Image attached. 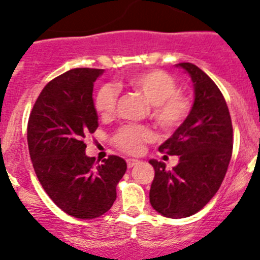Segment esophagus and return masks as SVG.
Listing matches in <instances>:
<instances>
[{
	"mask_svg": "<svg viewBox=\"0 0 260 260\" xmlns=\"http://www.w3.org/2000/svg\"><path fill=\"white\" fill-rule=\"evenodd\" d=\"M138 163H140V160H137V159H127L128 168H132V167L137 166Z\"/></svg>",
	"mask_w": 260,
	"mask_h": 260,
	"instance_id": "34e87169",
	"label": "esophagus"
}]
</instances>
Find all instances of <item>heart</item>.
Listing matches in <instances>:
<instances>
[{
    "instance_id": "heart-1",
    "label": "heart",
    "mask_w": 260,
    "mask_h": 260,
    "mask_svg": "<svg viewBox=\"0 0 260 260\" xmlns=\"http://www.w3.org/2000/svg\"><path fill=\"white\" fill-rule=\"evenodd\" d=\"M127 86L137 92L151 106V116L164 131H173L185 122L191 111L188 97L177 91V83L171 74L163 70H147L136 73L127 78ZM118 91L105 84L99 89L94 108L103 118L114 114ZM154 132L147 127L125 125L116 132L114 141L119 147L131 154L142 150L145 142L151 141Z\"/></svg>"
}]
</instances>
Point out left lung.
Instances as JSON below:
<instances>
[{
  "label": "left lung",
  "instance_id": "obj_1",
  "mask_svg": "<svg viewBox=\"0 0 260 260\" xmlns=\"http://www.w3.org/2000/svg\"><path fill=\"white\" fill-rule=\"evenodd\" d=\"M177 67L191 77L195 100L185 122L159 150L177 155L178 164L168 171L163 161L150 160L155 169L150 204L161 215L176 219L198 213L217 193L234 147L231 115L217 84L191 62Z\"/></svg>",
  "mask_w": 260,
  "mask_h": 260
}]
</instances>
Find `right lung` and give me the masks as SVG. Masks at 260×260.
<instances>
[{
  "mask_svg": "<svg viewBox=\"0 0 260 260\" xmlns=\"http://www.w3.org/2000/svg\"><path fill=\"white\" fill-rule=\"evenodd\" d=\"M104 69L77 68L46 84L31 109L28 147L31 163L51 200L79 219L105 214L116 199V185L127 171L110 155L100 166L86 155L84 138L99 127L92 92Z\"/></svg>",
  "mask_w": 260,
  "mask_h": 260,
  "instance_id": "1",
  "label": "right lung"
}]
</instances>
